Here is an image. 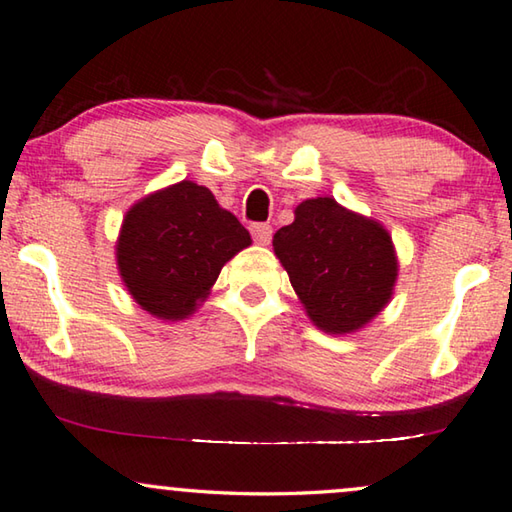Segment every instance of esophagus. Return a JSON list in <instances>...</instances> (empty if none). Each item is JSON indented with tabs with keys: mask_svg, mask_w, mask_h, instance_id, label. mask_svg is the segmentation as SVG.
I'll list each match as a JSON object with an SVG mask.
<instances>
[{
	"mask_svg": "<svg viewBox=\"0 0 512 512\" xmlns=\"http://www.w3.org/2000/svg\"><path fill=\"white\" fill-rule=\"evenodd\" d=\"M251 236L258 242V245H270L272 240V226L270 224H251Z\"/></svg>",
	"mask_w": 512,
	"mask_h": 512,
	"instance_id": "34e87169",
	"label": "esophagus"
}]
</instances>
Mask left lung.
<instances>
[{"instance_id": "obj_1", "label": "left lung", "mask_w": 512, "mask_h": 512, "mask_svg": "<svg viewBox=\"0 0 512 512\" xmlns=\"http://www.w3.org/2000/svg\"><path fill=\"white\" fill-rule=\"evenodd\" d=\"M272 247L306 315L324 333L363 329L395 290L399 265L390 233L333 197L301 201L295 222L274 233Z\"/></svg>"}]
</instances>
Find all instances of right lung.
<instances>
[{
    "mask_svg": "<svg viewBox=\"0 0 512 512\" xmlns=\"http://www.w3.org/2000/svg\"><path fill=\"white\" fill-rule=\"evenodd\" d=\"M249 245V231L211 190L181 181L129 208L115 256L142 311L177 322L197 311L224 263Z\"/></svg>",
    "mask_w": 512,
    "mask_h": 512,
    "instance_id": "1",
    "label": "right lung"
}]
</instances>
